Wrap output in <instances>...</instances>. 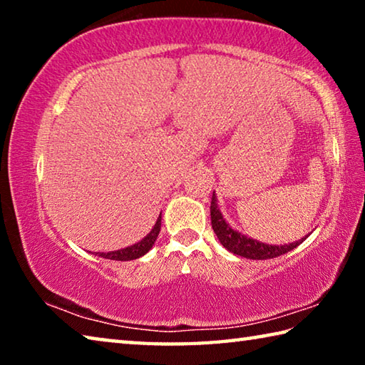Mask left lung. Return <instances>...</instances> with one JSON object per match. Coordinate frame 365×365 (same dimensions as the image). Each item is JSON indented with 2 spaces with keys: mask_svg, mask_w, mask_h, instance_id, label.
Returning <instances> with one entry per match:
<instances>
[{
  "mask_svg": "<svg viewBox=\"0 0 365 365\" xmlns=\"http://www.w3.org/2000/svg\"><path fill=\"white\" fill-rule=\"evenodd\" d=\"M211 224H212V230L217 235L219 242L222 243L224 248H227L233 255L248 257V259H257V261H262V259H274L279 257L285 252L294 250L296 246H299L302 240L296 243H289V245H265L261 242H256V240L245 237V235L235 232L233 228L227 224L222 217L220 211L217 209V205H215V195L212 193V200H211Z\"/></svg>",
  "mask_w": 365,
  "mask_h": 365,
  "instance_id": "8db88e82",
  "label": "left lung"
}]
</instances>
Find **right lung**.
<instances>
[{"mask_svg":"<svg viewBox=\"0 0 365 365\" xmlns=\"http://www.w3.org/2000/svg\"><path fill=\"white\" fill-rule=\"evenodd\" d=\"M159 230H160V215H159L156 224H154L150 235H146V237L141 240V242H138L137 245L128 246V248H125V250L110 251V252H96V255L104 257V259H110V261H133V259L141 257L153 248V245H154V242H156V238L159 235Z\"/></svg>","mask_w":365,"mask_h":365,"instance_id":"obj_1","label":"right lung"}]
</instances>
